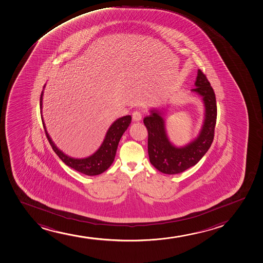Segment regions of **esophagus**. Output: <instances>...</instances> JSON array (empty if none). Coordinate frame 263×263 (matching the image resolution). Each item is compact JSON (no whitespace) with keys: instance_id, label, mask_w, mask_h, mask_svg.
Instances as JSON below:
<instances>
[{"instance_id":"34e87169","label":"esophagus","mask_w":263,"mask_h":263,"mask_svg":"<svg viewBox=\"0 0 263 263\" xmlns=\"http://www.w3.org/2000/svg\"><path fill=\"white\" fill-rule=\"evenodd\" d=\"M133 121H135V122H139V121L141 120V119H142V113H141V111L136 110V111L133 112Z\"/></svg>"}]
</instances>
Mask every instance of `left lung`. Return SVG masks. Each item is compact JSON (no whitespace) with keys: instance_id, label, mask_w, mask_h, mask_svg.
I'll list each match as a JSON object with an SVG mask.
<instances>
[{"instance_id":"left-lung-1","label":"left lung","mask_w":263,"mask_h":263,"mask_svg":"<svg viewBox=\"0 0 263 263\" xmlns=\"http://www.w3.org/2000/svg\"><path fill=\"white\" fill-rule=\"evenodd\" d=\"M196 88L192 91L202 97L205 106V118L199 136L183 147L172 145L166 136L165 122L156 109L144 118L148 132V155L152 165L167 175L182 173L195 166L211 147L214 139L217 122V103L214 90L205 74L198 70Z\"/></svg>"}]
</instances>
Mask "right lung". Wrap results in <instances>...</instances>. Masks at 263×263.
I'll return each instance as SVG.
<instances>
[{
  "label": "right lung",
  "instance_id": "1",
  "mask_svg": "<svg viewBox=\"0 0 263 263\" xmlns=\"http://www.w3.org/2000/svg\"><path fill=\"white\" fill-rule=\"evenodd\" d=\"M42 100L43 91L40 96V109H42ZM130 121L132 117L130 115L118 118V120H116L111 124V126L109 127V130L106 133L105 139L103 140V144L94 154L85 159H74L63 154L60 149H58L54 143L51 141V138L46 132L42 118L43 126L45 129L46 138L48 139L49 143L55 154H57L66 165L86 175H100L109 168L115 159L116 152L118 149L121 137L130 125Z\"/></svg>",
  "mask_w": 263,
  "mask_h": 263
}]
</instances>
